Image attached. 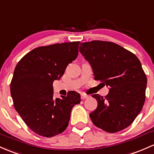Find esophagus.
I'll return each instance as SVG.
<instances>
[{
  "label": "esophagus",
  "mask_w": 154,
  "mask_h": 154,
  "mask_svg": "<svg viewBox=\"0 0 154 154\" xmlns=\"http://www.w3.org/2000/svg\"><path fill=\"white\" fill-rule=\"evenodd\" d=\"M88 98H89V96L87 95V94H81V99H88Z\"/></svg>",
  "instance_id": "esophagus-1"
}]
</instances>
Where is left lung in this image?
Returning a JSON list of instances; mask_svg holds the SVG:
<instances>
[{
  "mask_svg": "<svg viewBox=\"0 0 154 154\" xmlns=\"http://www.w3.org/2000/svg\"><path fill=\"white\" fill-rule=\"evenodd\" d=\"M80 52L90 63L94 78L109 87L105 97L92 96L98 106L89 116L93 124L109 133L130 126L146 100L147 77L137 57L111 42L80 44Z\"/></svg>",
  "mask_w": 154,
  "mask_h": 154,
  "instance_id": "left-lung-1",
  "label": "left lung"
}]
</instances>
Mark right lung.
I'll return each instance as SVG.
<instances>
[{
  "mask_svg": "<svg viewBox=\"0 0 154 154\" xmlns=\"http://www.w3.org/2000/svg\"><path fill=\"white\" fill-rule=\"evenodd\" d=\"M80 42L38 47L17 64L10 85L15 109L37 134L51 137L68 126L72 109L80 104V94L69 91L53 98L52 83L60 80L69 63L78 55Z\"/></svg>",
  "mask_w": 154,
  "mask_h": 154,
  "instance_id": "add662e5",
  "label": "right lung"
}]
</instances>
